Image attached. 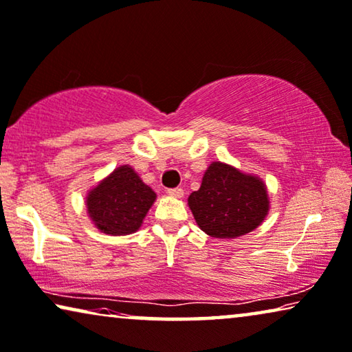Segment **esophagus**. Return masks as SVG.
Masks as SVG:
<instances>
[{"instance_id":"1","label":"esophagus","mask_w":352,"mask_h":352,"mask_svg":"<svg viewBox=\"0 0 352 352\" xmlns=\"http://www.w3.org/2000/svg\"><path fill=\"white\" fill-rule=\"evenodd\" d=\"M166 193L173 198H182L184 197V190H182L181 187H176V188H168Z\"/></svg>"}]
</instances>
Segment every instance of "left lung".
Instances as JSON below:
<instances>
[{
    "instance_id": "left-lung-1",
    "label": "left lung",
    "mask_w": 352,
    "mask_h": 352,
    "mask_svg": "<svg viewBox=\"0 0 352 352\" xmlns=\"http://www.w3.org/2000/svg\"><path fill=\"white\" fill-rule=\"evenodd\" d=\"M187 201L197 226L221 239L256 230L270 211L268 188L261 177L223 162H211Z\"/></svg>"
}]
</instances>
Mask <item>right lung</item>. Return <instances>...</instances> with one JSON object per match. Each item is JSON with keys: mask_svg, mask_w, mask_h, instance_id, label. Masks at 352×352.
<instances>
[{"mask_svg": "<svg viewBox=\"0 0 352 352\" xmlns=\"http://www.w3.org/2000/svg\"><path fill=\"white\" fill-rule=\"evenodd\" d=\"M157 193L144 184L133 166L120 165L91 187L85 208L91 223L113 236L138 232Z\"/></svg>", "mask_w": 352, "mask_h": 352, "instance_id": "right-lung-1", "label": "right lung"}]
</instances>
